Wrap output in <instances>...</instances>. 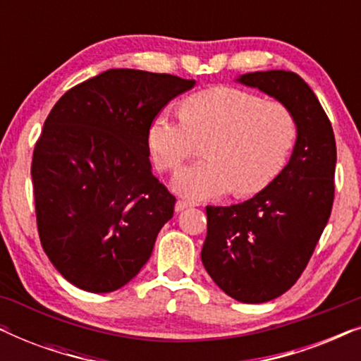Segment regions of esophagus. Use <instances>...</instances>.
<instances>
[{"instance_id": "1", "label": "esophagus", "mask_w": 361, "mask_h": 361, "mask_svg": "<svg viewBox=\"0 0 361 361\" xmlns=\"http://www.w3.org/2000/svg\"><path fill=\"white\" fill-rule=\"evenodd\" d=\"M197 204H192V202H187V200H177L176 202V212H182V210H185V209H189V207H195Z\"/></svg>"}]
</instances>
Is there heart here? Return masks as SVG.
I'll return each mask as SVG.
<instances>
[{"label": "heart", "instance_id": "1", "mask_svg": "<svg viewBox=\"0 0 361 361\" xmlns=\"http://www.w3.org/2000/svg\"><path fill=\"white\" fill-rule=\"evenodd\" d=\"M298 137V123L284 103L215 87L185 98L180 115L162 110L147 130V146L161 171H176L207 141L202 156L179 171L172 189L187 199L238 197L263 190L283 171Z\"/></svg>", "mask_w": 361, "mask_h": 361}]
</instances>
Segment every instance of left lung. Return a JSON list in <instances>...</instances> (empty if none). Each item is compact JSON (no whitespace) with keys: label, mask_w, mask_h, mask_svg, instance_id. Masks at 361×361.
I'll return each mask as SVG.
<instances>
[{"label":"left lung","mask_w":361,"mask_h":361,"mask_svg":"<svg viewBox=\"0 0 361 361\" xmlns=\"http://www.w3.org/2000/svg\"><path fill=\"white\" fill-rule=\"evenodd\" d=\"M235 82L284 103L298 123L289 162L263 190L241 204L207 207V273L230 298L261 304L293 288L314 253L334 204L337 146L322 105L298 73L250 72Z\"/></svg>","instance_id":"8db88e82"}]
</instances>
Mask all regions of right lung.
Instances as JSON below:
<instances>
[{"label": "right lung", "mask_w": 361, "mask_h": 361, "mask_svg": "<svg viewBox=\"0 0 361 361\" xmlns=\"http://www.w3.org/2000/svg\"><path fill=\"white\" fill-rule=\"evenodd\" d=\"M195 80L110 68L49 113L31 177L42 248L68 283L103 294L140 273L176 197L152 176L147 130Z\"/></svg>", "instance_id": "obj_1"}]
</instances>
